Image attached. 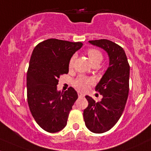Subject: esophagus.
Segmentation results:
<instances>
[{
  "mask_svg": "<svg viewBox=\"0 0 151 151\" xmlns=\"http://www.w3.org/2000/svg\"><path fill=\"white\" fill-rule=\"evenodd\" d=\"M78 95H79V97H85V94L82 93V92H78Z\"/></svg>",
  "mask_w": 151,
  "mask_h": 151,
  "instance_id": "34e87169",
  "label": "esophagus"
}]
</instances>
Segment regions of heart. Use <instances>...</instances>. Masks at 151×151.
<instances>
[{
  "mask_svg": "<svg viewBox=\"0 0 151 151\" xmlns=\"http://www.w3.org/2000/svg\"><path fill=\"white\" fill-rule=\"evenodd\" d=\"M87 54L91 63L94 64L95 62H101L102 61V54L100 51L97 50V49H89L87 51ZM74 59H75V55L72 56L71 59H69V67L72 68L73 67V64H74ZM92 82V80L88 77H84V76H79L78 78H77L74 81V86L77 89L79 90H85L88 88L89 84Z\"/></svg>",
  "mask_w": 151,
  "mask_h": 151,
  "instance_id": "heart-1",
  "label": "heart"
}]
</instances>
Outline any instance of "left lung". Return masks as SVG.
<instances>
[{
    "mask_svg": "<svg viewBox=\"0 0 151 151\" xmlns=\"http://www.w3.org/2000/svg\"><path fill=\"white\" fill-rule=\"evenodd\" d=\"M89 43L105 50L109 57L108 67L95 87L102 99L95 102L86 96L88 107L83 113L86 127L94 133H102L117 123L125 109L129 92L130 66L124 49L115 43L107 39Z\"/></svg>",
    "mask_w": 151,
    "mask_h": 151,
    "instance_id": "obj_1",
    "label": "left lung"
}]
</instances>
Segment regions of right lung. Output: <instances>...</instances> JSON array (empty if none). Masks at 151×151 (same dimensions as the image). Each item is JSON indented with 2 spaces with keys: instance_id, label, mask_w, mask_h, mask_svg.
<instances>
[{
  "instance_id": "right-lung-1",
  "label": "right lung",
  "mask_w": 151,
  "mask_h": 151,
  "mask_svg": "<svg viewBox=\"0 0 151 151\" xmlns=\"http://www.w3.org/2000/svg\"><path fill=\"white\" fill-rule=\"evenodd\" d=\"M81 42L50 39L34 48L26 77L30 111L41 128L57 132L67 125V119L78 94L73 87L57 89L59 78L69 72V62L80 49Z\"/></svg>"
}]
</instances>
